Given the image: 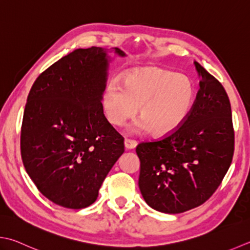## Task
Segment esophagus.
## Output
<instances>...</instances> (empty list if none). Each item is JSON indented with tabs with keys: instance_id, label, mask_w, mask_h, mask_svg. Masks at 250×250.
Masks as SVG:
<instances>
[{
	"instance_id": "34e87169",
	"label": "esophagus",
	"mask_w": 250,
	"mask_h": 250,
	"mask_svg": "<svg viewBox=\"0 0 250 250\" xmlns=\"http://www.w3.org/2000/svg\"><path fill=\"white\" fill-rule=\"evenodd\" d=\"M136 142L135 141H132V140H125V149L131 150V149H134L136 147Z\"/></svg>"
}]
</instances>
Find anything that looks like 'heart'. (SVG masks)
Here are the masks:
<instances>
[{
    "mask_svg": "<svg viewBox=\"0 0 250 250\" xmlns=\"http://www.w3.org/2000/svg\"><path fill=\"white\" fill-rule=\"evenodd\" d=\"M195 87L184 75L156 67L134 68L112 82L102 97L103 110L112 125L121 126L139 107V119L131 131L154 135L173 133L188 118L195 104Z\"/></svg>",
    "mask_w": 250,
    "mask_h": 250,
    "instance_id": "heart-1",
    "label": "heart"
}]
</instances>
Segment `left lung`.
Instances as JSON below:
<instances>
[{
    "label": "left lung",
    "instance_id": "obj_1",
    "mask_svg": "<svg viewBox=\"0 0 250 250\" xmlns=\"http://www.w3.org/2000/svg\"><path fill=\"white\" fill-rule=\"evenodd\" d=\"M194 65L199 90L188 118L167 138L136 147L142 196L164 213H182L206 202L222 182L234 154L227 92L203 66Z\"/></svg>",
    "mask_w": 250,
    "mask_h": 250
}]
</instances>
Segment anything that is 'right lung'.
<instances>
[{"label":"right lung","instance_id":"1","mask_svg":"<svg viewBox=\"0 0 250 250\" xmlns=\"http://www.w3.org/2000/svg\"><path fill=\"white\" fill-rule=\"evenodd\" d=\"M109 53L118 47L77 48L38 77L21 126V157L47 199L69 209L90 206L124 154V139L103 112Z\"/></svg>","mask_w":250,"mask_h":250}]
</instances>
